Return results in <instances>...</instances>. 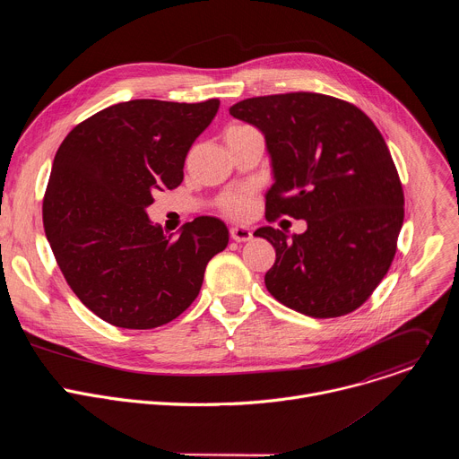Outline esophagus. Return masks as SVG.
I'll use <instances>...</instances> for the list:
<instances>
[{"label": "esophagus", "instance_id": "34e87169", "mask_svg": "<svg viewBox=\"0 0 459 459\" xmlns=\"http://www.w3.org/2000/svg\"><path fill=\"white\" fill-rule=\"evenodd\" d=\"M230 238L238 243H245L252 239V230L248 227H232L230 229Z\"/></svg>", "mask_w": 459, "mask_h": 459}]
</instances>
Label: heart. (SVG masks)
<instances>
[{
    "instance_id": "obj_1",
    "label": "heart",
    "mask_w": 459,
    "mask_h": 459,
    "mask_svg": "<svg viewBox=\"0 0 459 459\" xmlns=\"http://www.w3.org/2000/svg\"><path fill=\"white\" fill-rule=\"evenodd\" d=\"M236 128H241V126H234L230 130H236ZM220 209L232 218L247 216L250 209V190L243 188V190H232L223 194L220 198Z\"/></svg>"
}]
</instances>
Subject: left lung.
Segmentation results:
<instances>
[{
    "label": "left lung",
    "instance_id": "1",
    "mask_svg": "<svg viewBox=\"0 0 459 459\" xmlns=\"http://www.w3.org/2000/svg\"><path fill=\"white\" fill-rule=\"evenodd\" d=\"M230 114L265 136L274 174L267 221H307L292 238L274 227L254 232L276 248L267 290L310 317L356 310L388 273L405 216L377 126L356 105L316 92L248 98Z\"/></svg>",
    "mask_w": 459,
    "mask_h": 459
}]
</instances>
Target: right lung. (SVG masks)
Here are the masks:
<instances>
[{
  "label": "right lung",
  "instance_id": "right-lung-1",
  "mask_svg": "<svg viewBox=\"0 0 459 459\" xmlns=\"http://www.w3.org/2000/svg\"><path fill=\"white\" fill-rule=\"evenodd\" d=\"M218 108L216 98L123 101L76 125L59 145L43 227L69 287L103 321L147 331L176 319L227 247L218 218H195L172 239L147 216L158 190L183 181L185 158Z\"/></svg>",
  "mask_w": 459,
  "mask_h": 459
}]
</instances>
